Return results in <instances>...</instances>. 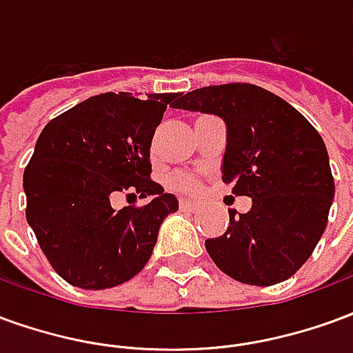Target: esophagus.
I'll list each match as a JSON object with an SVG mask.
<instances>
[{"label": "esophagus", "mask_w": 353, "mask_h": 353, "mask_svg": "<svg viewBox=\"0 0 353 353\" xmlns=\"http://www.w3.org/2000/svg\"><path fill=\"white\" fill-rule=\"evenodd\" d=\"M179 206H181V210H196V208H199V204H196L194 200L179 199Z\"/></svg>", "instance_id": "34e87169"}]
</instances>
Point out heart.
I'll return each mask as SVG.
<instances>
[{"label":"heart","instance_id":"b5f03b06","mask_svg":"<svg viewBox=\"0 0 353 353\" xmlns=\"http://www.w3.org/2000/svg\"><path fill=\"white\" fill-rule=\"evenodd\" d=\"M172 183L179 187V189H183V191H196L199 179L194 176H189V174H176L172 177Z\"/></svg>","mask_w":353,"mask_h":353}]
</instances>
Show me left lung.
Here are the masks:
<instances>
[{"mask_svg":"<svg viewBox=\"0 0 353 353\" xmlns=\"http://www.w3.org/2000/svg\"><path fill=\"white\" fill-rule=\"evenodd\" d=\"M174 108L223 119V181L234 196L252 199L250 212L230 210L225 234L208 238L210 257L250 285L291 278L318 245L334 199L318 130L280 96L248 83L196 88Z\"/></svg>","mask_w":353,"mask_h":353,"instance_id":"obj_1","label":"left lung"}]
</instances>
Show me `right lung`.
<instances>
[{
	"mask_svg": "<svg viewBox=\"0 0 353 353\" xmlns=\"http://www.w3.org/2000/svg\"><path fill=\"white\" fill-rule=\"evenodd\" d=\"M177 92H105L52 119L24 170L26 219L68 283L108 289L147 265L162 221L179 202L151 176V139ZM121 192L152 196L112 208Z\"/></svg>",
	"mask_w": 353,
	"mask_h": 353,
	"instance_id": "right-lung-1",
	"label": "right lung"
}]
</instances>
